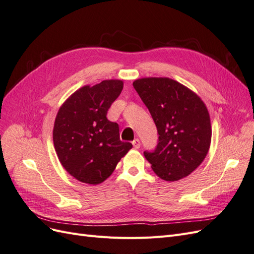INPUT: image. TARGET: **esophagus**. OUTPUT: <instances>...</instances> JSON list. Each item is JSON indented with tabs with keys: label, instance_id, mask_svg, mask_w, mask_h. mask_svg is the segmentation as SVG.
I'll use <instances>...</instances> for the list:
<instances>
[{
	"label": "esophagus",
	"instance_id": "1",
	"mask_svg": "<svg viewBox=\"0 0 254 254\" xmlns=\"http://www.w3.org/2000/svg\"><path fill=\"white\" fill-rule=\"evenodd\" d=\"M132 145H133V147H134L135 149H137V148H140L141 142H140V140H139V139H134V140L132 141Z\"/></svg>",
	"mask_w": 254,
	"mask_h": 254
}]
</instances>
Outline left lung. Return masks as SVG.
I'll return each instance as SVG.
<instances>
[{"instance_id":"1","label":"left lung","mask_w":254,"mask_h":254,"mask_svg":"<svg viewBox=\"0 0 254 254\" xmlns=\"http://www.w3.org/2000/svg\"><path fill=\"white\" fill-rule=\"evenodd\" d=\"M147 107L159 133L153 152H144L152 171L165 181L188 177L210 149V114L200 96L168 77H144L132 82Z\"/></svg>"}]
</instances>
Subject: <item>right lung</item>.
<instances>
[{
    "label": "right lung",
    "mask_w": 254,
    "mask_h": 254,
    "mask_svg": "<svg viewBox=\"0 0 254 254\" xmlns=\"http://www.w3.org/2000/svg\"><path fill=\"white\" fill-rule=\"evenodd\" d=\"M124 87L121 79H107L76 90L60 106L53 142L64 170L87 184L104 182L132 144L120 140L117 123L107 119L111 104Z\"/></svg>",
    "instance_id": "1"
}]
</instances>
